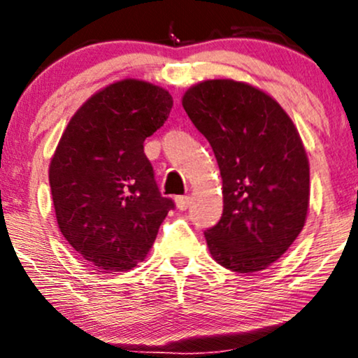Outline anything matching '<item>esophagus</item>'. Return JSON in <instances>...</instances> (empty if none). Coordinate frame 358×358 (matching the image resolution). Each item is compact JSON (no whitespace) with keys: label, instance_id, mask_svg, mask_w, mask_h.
Instances as JSON below:
<instances>
[{"label":"esophagus","instance_id":"obj_1","mask_svg":"<svg viewBox=\"0 0 358 358\" xmlns=\"http://www.w3.org/2000/svg\"><path fill=\"white\" fill-rule=\"evenodd\" d=\"M175 204L180 211H187L189 206V196H176L175 198Z\"/></svg>","mask_w":358,"mask_h":358}]
</instances>
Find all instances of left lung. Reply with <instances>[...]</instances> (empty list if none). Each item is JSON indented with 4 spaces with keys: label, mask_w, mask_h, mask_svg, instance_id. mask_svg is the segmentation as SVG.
I'll use <instances>...</instances> for the list:
<instances>
[{
    "label": "left lung",
    "mask_w": 358,
    "mask_h": 358,
    "mask_svg": "<svg viewBox=\"0 0 358 358\" xmlns=\"http://www.w3.org/2000/svg\"><path fill=\"white\" fill-rule=\"evenodd\" d=\"M222 178V216L204 232L219 265L254 273L289 249L309 206V162L298 129L270 94L244 82L206 80L183 94Z\"/></svg>",
    "instance_id": "left-lung-1"
}]
</instances>
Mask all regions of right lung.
Wrapping results in <instances>:
<instances>
[{
	"instance_id": "right-lung-1",
	"label": "right lung",
	"mask_w": 358,
	"mask_h": 358,
	"mask_svg": "<svg viewBox=\"0 0 358 358\" xmlns=\"http://www.w3.org/2000/svg\"><path fill=\"white\" fill-rule=\"evenodd\" d=\"M173 106L166 90L126 78L108 85L71 116L50 160L57 224L88 264L127 271L142 262L170 209L144 141Z\"/></svg>"
}]
</instances>
